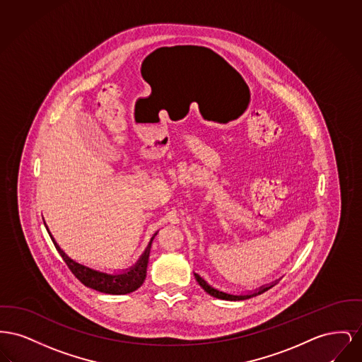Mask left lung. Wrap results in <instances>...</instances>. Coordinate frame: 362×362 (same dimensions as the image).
<instances>
[{"mask_svg":"<svg viewBox=\"0 0 362 362\" xmlns=\"http://www.w3.org/2000/svg\"><path fill=\"white\" fill-rule=\"evenodd\" d=\"M194 278H196L197 284L202 286V287L204 288V291H207L209 296H212V297H215V298H219V300H226V301H243V300H247V298L256 297V296L264 293L268 288H271L272 286H275L278 284V281H275V282H271V284H268V285L260 286L259 288L252 290V291H247V293H228V291H223V290H221V288L214 287V286L209 284L204 278H202V276H200L199 274H196V272H194Z\"/></svg>","mask_w":362,"mask_h":362,"instance_id":"1","label":"left lung"}]
</instances>
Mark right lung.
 <instances>
[{
	"label": "right lung",
	"instance_id": "1",
	"mask_svg": "<svg viewBox=\"0 0 362 362\" xmlns=\"http://www.w3.org/2000/svg\"><path fill=\"white\" fill-rule=\"evenodd\" d=\"M45 222V221H43ZM45 226L47 228V233L54 244V247L69 267V269L74 272V275L83 285L94 288L96 291L106 293V294H113V296H121V294H129L134 290H137L140 286L144 284V279L147 276V266H148V257H150V249L155 235L158 231L153 234L141 256L139 260L134 263V266L122 269V271H115V272H106L102 269H96L93 267L86 266L83 263H78L75 259H72L62 247H59L54 235L52 234L50 228H47L46 222Z\"/></svg>",
	"mask_w": 362,
	"mask_h": 362
}]
</instances>
